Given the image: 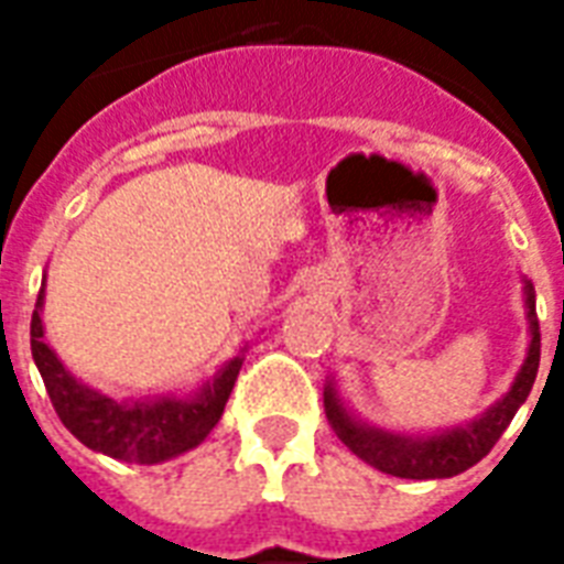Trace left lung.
I'll list each match as a JSON object with an SVG mask.
<instances>
[{
    "instance_id": "obj_1",
    "label": "left lung",
    "mask_w": 564,
    "mask_h": 564,
    "mask_svg": "<svg viewBox=\"0 0 564 564\" xmlns=\"http://www.w3.org/2000/svg\"><path fill=\"white\" fill-rule=\"evenodd\" d=\"M527 294V321H529V350L523 366H520L518 378L511 383L506 395L499 398L497 404L481 413L478 419L467 425L448 427L431 437H408V434H392V431H380L357 416H350V410L341 404L336 387L327 383L324 389V410L333 431L338 440L345 443L357 458L371 464L380 473L398 478H452L469 469L473 464L488 455L490 448L497 446L502 431L511 425V419L527 401L539 375L541 362V329L539 315H535V288L532 282L523 285Z\"/></svg>"
}]
</instances>
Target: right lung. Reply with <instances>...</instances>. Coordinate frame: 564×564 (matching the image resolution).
Listing matches in <instances>:
<instances>
[{"label": "right lung", "instance_id": "obj_1", "mask_svg": "<svg viewBox=\"0 0 564 564\" xmlns=\"http://www.w3.org/2000/svg\"><path fill=\"white\" fill-rule=\"evenodd\" d=\"M44 288L37 294L32 312V359L44 378L46 395L53 401L62 425L91 452L130 464H163L177 458L214 431L226 410V401L235 389L243 357H235L219 368L214 380H207L196 395L148 398V401H116L104 392L79 383L62 366L56 350L44 341Z\"/></svg>", "mask_w": 564, "mask_h": 564}]
</instances>
